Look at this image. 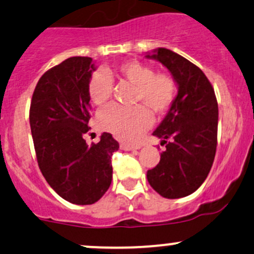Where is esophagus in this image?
I'll list each match as a JSON object with an SVG mask.
<instances>
[{"instance_id": "esophagus-1", "label": "esophagus", "mask_w": 254, "mask_h": 254, "mask_svg": "<svg viewBox=\"0 0 254 254\" xmlns=\"http://www.w3.org/2000/svg\"><path fill=\"white\" fill-rule=\"evenodd\" d=\"M121 148L123 150H136L141 148V144H129V143H122Z\"/></svg>"}]
</instances>
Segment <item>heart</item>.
<instances>
[{
  "label": "heart",
  "instance_id": "obj_1",
  "mask_svg": "<svg viewBox=\"0 0 254 254\" xmlns=\"http://www.w3.org/2000/svg\"><path fill=\"white\" fill-rule=\"evenodd\" d=\"M110 71H97L89 80L88 93L91 102L104 105L112 94L113 82ZM117 74L136 85V102H146L155 113L161 114L171 107L176 96L174 79L166 73H154L140 61H127L117 67ZM97 122L106 131L121 140H136L152 124V114L144 106L132 108L110 105L97 114Z\"/></svg>",
  "mask_w": 254,
  "mask_h": 254
}]
</instances>
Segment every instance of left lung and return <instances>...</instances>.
<instances>
[{
  "label": "left lung",
  "instance_id": "obj_1",
  "mask_svg": "<svg viewBox=\"0 0 254 254\" xmlns=\"http://www.w3.org/2000/svg\"><path fill=\"white\" fill-rule=\"evenodd\" d=\"M146 58L165 66L177 85L171 107L153 132L166 149L158 165L147 171V180L161 196H188L204 183L216 155L218 104L214 90L201 69L172 50L157 48Z\"/></svg>",
  "mask_w": 254,
  "mask_h": 254
}]
</instances>
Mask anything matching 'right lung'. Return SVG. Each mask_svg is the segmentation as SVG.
Segmentation results:
<instances>
[{
	"mask_svg": "<svg viewBox=\"0 0 254 254\" xmlns=\"http://www.w3.org/2000/svg\"><path fill=\"white\" fill-rule=\"evenodd\" d=\"M96 69L91 58L72 57L38 80L30 127L38 166L48 185L71 204L91 205L112 182L111 157L119 143L108 132L88 146L91 105L88 84Z\"/></svg>",
	"mask_w": 254,
	"mask_h": 254,
	"instance_id": "right-lung-1",
	"label": "right lung"
}]
</instances>
